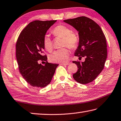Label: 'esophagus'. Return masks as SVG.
<instances>
[{"label": "esophagus", "mask_w": 121, "mask_h": 121, "mask_svg": "<svg viewBox=\"0 0 121 121\" xmlns=\"http://www.w3.org/2000/svg\"><path fill=\"white\" fill-rule=\"evenodd\" d=\"M69 64V62H67V63H61V65H67Z\"/></svg>", "instance_id": "34e87169"}]
</instances>
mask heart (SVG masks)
I'll return each instance as SVG.
<instances>
[{"label": "heart", "instance_id": "1", "mask_svg": "<svg viewBox=\"0 0 121 121\" xmlns=\"http://www.w3.org/2000/svg\"><path fill=\"white\" fill-rule=\"evenodd\" d=\"M52 33L54 36L62 38V46H67L70 49H73L77 48L79 43L78 35L75 32H71L70 28L67 26L59 25L55 27ZM43 45L45 49L51 51L53 48V44L51 38L48 35L43 38ZM70 55V51L66 48H63L53 52L50 56L52 62L56 63L67 62Z\"/></svg>", "mask_w": 121, "mask_h": 121}]
</instances>
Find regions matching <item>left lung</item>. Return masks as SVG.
I'll return each instance as SVG.
<instances>
[{"label": "left lung", "mask_w": 121, "mask_h": 121, "mask_svg": "<svg viewBox=\"0 0 121 121\" xmlns=\"http://www.w3.org/2000/svg\"><path fill=\"white\" fill-rule=\"evenodd\" d=\"M78 32L79 43L74 56L85 57L84 62L73 61L78 68L73 74L76 82L87 84L93 82L104 69L107 59L106 38L95 22L85 16L64 20Z\"/></svg>", "instance_id": "left-lung-1"}]
</instances>
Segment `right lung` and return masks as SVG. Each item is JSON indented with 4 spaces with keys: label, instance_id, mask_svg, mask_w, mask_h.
Wrapping results in <instances>:
<instances>
[{
    "label": "right lung",
    "instance_id": "right-lung-1",
    "mask_svg": "<svg viewBox=\"0 0 121 121\" xmlns=\"http://www.w3.org/2000/svg\"><path fill=\"white\" fill-rule=\"evenodd\" d=\"M56 22L34 21L21 32L16 44V56L22 76L28 83L36 88H43L51 82L59 64L49 63L43 55V38L47 30ZM45 60V65L39 60Z\"/></svg>",
    "mask_w": 121,
    "mask_h": 121
}]
</instances>
